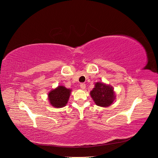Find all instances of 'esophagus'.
<instances>
[{"label":"esophagus","instance_id":"1","mask_svg":"<svg viewBox=\"0 0 158 158\" xmlns=\"http://www.w3.org/2000/svg\"><path fill=\"white\" fill-rule=\"evenodd\" d=\"M80 88H82V89H84L85 88V84L84 83L80 84Z\"/></svg>","mask_w":158,"mask_h":158}]
</instances>
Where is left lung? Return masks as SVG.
Segmentation results:
<instances>
[{
	"instance_id": "left-lung-1",
	"label": "left lung",
	"mask_w": 158,
	"mask_h": 158,
	"mask_svg": "<svg viewBox=\"0 0 158 158\" xmlns=\"http://www.w3.org/2000/svg\"><path fill=\"white\" fill-rule=\"evenodd\" d=\"M90 95L97 106L103 107L110 106L115 99L113 88L102 82L95 84L94 88L90 92Z\"/></svg>"
}]
</instances>
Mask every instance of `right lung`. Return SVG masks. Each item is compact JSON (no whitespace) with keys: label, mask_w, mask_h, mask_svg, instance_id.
Listing matches in <instances>:
<instances>
[{"label":"right lung","mask_w":158,"mask_h":158,"mask_svg":"<svg viewBox=\"0 0 158 158\" xmlns=\"http://www.w3.org/2000/svg\"><path fill=\"white\" fill-rule=\"evenodd\" d=\"M71 90L63 85L51 90L48 94V99L52 107L60 108L64 107L68 103Z\"/></svg>","instance_id":"add662e5"}]
</instances>
